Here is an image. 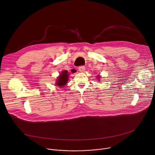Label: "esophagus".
<instances>
[{
  "instance_id": "esophagus-1",
  "label": "esophagus",
  "mask_w": 155,
  "mask_h": 155,
  "mask_svg": "<svg viewBox=\"0 0 155 155\" xmlns=\"http://www.w3.org/2000/svg\"><path fill=\"white\" fill-rule=\"evenodd\" d=\"M78 70H79L80 72H84L85 71V67H84V66H83V65H81V66H80V67H79Z\"/></svg>"
}]
</instances>
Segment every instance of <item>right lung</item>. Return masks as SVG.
<instances>
[{
	"label": "right lung",
	"mask_w": 155,
	"mask_h": 155,
	"mask_svg": "<svg viewBox=\"0 0 155 155\" xmlns=\"http://www.w3.org/2000/svg\"><path fill=\"white\" fill-rule=\"evenodd\" d=\"M69 75V74H68V71H63L58 77L56 84L59 86V87H64V86L68 83Z\"/></svg>",
	"instance_id": "1"
}]
</instances>
